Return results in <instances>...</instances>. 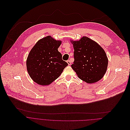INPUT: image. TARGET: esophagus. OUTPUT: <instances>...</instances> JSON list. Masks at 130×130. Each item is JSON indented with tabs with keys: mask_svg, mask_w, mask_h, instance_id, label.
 <instances>
[{
	"mask_svg": "<svg viewBox=\"0 0 130 130\" xmlns=\"http://www.w3.org/2000/svg\"><path fill=\"white\" fill-rule=\"evenodd\" d=\"M67 63H68V64H69V65H70L71 64V61H70V60H67Z\"/></svg>",
	"mask_w": 130,
	"mask_h": 130,
	"instance_id": "34e87169",
	"label": "esophagus"
}]
</instances>
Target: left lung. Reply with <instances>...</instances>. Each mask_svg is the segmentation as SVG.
<instances>
[{
  "instance_id": "obj_1",
  "label": "left lung",
  "mask_w": 130,
  "mask_h": 130,
  "mask_svg": "<svg viewBox=\"0 0 130 130\" xmlns=\"http://www.w3.org/2000/svg\"><path fill=\"white\" fill-rule=\"evenodd\" d=\"M74 48L72 68L82 80L88 84L100 80L106 72L108 59L103 49L95 41L83 37L72 41Z\"/></svg>"
}]
</instances>
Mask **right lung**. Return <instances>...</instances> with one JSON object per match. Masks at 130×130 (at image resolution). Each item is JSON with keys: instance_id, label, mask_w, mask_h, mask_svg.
Masks as SVG:
<instances>
[{"instance_id": "1", "label": "right lung", "mask_w": 130, "mask_h": 130, "mask_svg": "<svg viewBox=\"0 0 130 130\" xmlns=\"http://www.w3.org/2000/svg\"><path fill=\"white\" fill-rule=\"evenodd\" d=\"M61 41L50 36L39 40L31 50L27 67L31 78L37 84L46 86L56 80L68 65L58 51Z\"/></svg>"}]
</instances>
